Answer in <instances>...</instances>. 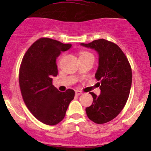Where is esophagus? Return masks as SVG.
I'll use <instances>...</instances> for the list:
<instances>
[{
	"label": "esophagus",
	"mask_w": 151,
	"mask_h": 151,
	"mask_svg": "<svg viewBox=\"0 0 151 151\" xmlns=\"http://www.w3.org/2000/svg\"><path fill=\"white\" fill-rule=\"evenodd\" d=\"M82 93H82L80 91H75V94H76V95H77V96L81 95Z\"/></svg>",
	"instance_id": "1"
}]
</instances>
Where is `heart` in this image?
<instances>
[{"instance_id":"obj_1","label":"heart","mask_w":151,"mask_h":151,"mask_svg":"<svg viewBox=\"0 0 151 151\" xmlns=\"http://www.w3.org/2000/svg\"><path fill=\"white\" fill-rule=\"evenodd\" d=\"M88 55H92L90 54L89 52H82L80 55V57H84V56H88Z\"/></svg>"}]
</instances>
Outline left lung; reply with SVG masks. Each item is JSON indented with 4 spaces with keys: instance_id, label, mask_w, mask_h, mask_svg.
I'll use <instances>...</instances> for the list:
<instances>
[{
    "instance_id": "1",
    "label": "left lung",
    "mask_w": 151,
    "mask_h": 151,
    "mask_svg": "<svg viewBox=\"0 0 151 151\" xmlns=\"http://www.w3.org/2000/svg\"><path fill=\"white\" fill-rule=\"evenodd\" d=\"M81 46L93 49L99 54L95 77L101 90L99 96L91 92L93 101L85 109L88 118L98 124L115 118L124 107L130 93L132 72L127 58L115 43L98 39Z\"/></svg>"
}]
</instances>
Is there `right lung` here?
<instances>
[{
  "mask_svg": "<svg viewBox=\"0 0 151 151\" xmlns=\"http://www.w3.org/2000/svg\"><path fill=\"white\" fill-rule=\"evenodd\" d=\"M49 38H41L25 52L20 65L19 83L24 102L33 116L47 125H56L64 118L74 91L60 92L52 85L58 75L56 59L71 48Z\"/></svg>",
  "mask_w": 151,
  "mask_h": 151,
  "instance_id": "obj_1",
  "label": "right lung"
}]
</instances>
